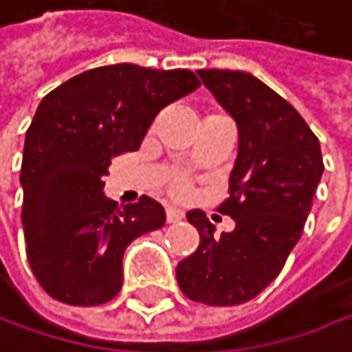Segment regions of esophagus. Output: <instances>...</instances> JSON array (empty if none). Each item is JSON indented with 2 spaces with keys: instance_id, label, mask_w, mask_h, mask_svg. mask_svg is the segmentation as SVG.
<instances>
[{
  "instance_id": "34e87169",
  "label": "esophagus",
  "mask_w": 352,
  "mask_h": 352,
  "mask_svg": "<svg viewBox=\"0 0 352 352\" xmlns=\"http://www.w3.org/2000/svg\"><path fill=\"white\" fill-rule=\"evenodd\" d=\"M184 219V212L179 208H166V223H179Z\"/></svg>"
}]
</instances>
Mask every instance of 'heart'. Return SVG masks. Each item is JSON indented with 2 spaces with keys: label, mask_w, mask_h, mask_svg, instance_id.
<instances>
[{
  "label": "heart",
  "mask_w": 352,
  "mask_h": 352,
  "mask_svg": "<svg viewBox=\"0 0 352 352\" xmlns=\"http://www.w3.org/2000/svg\"><path fill=\"white\" fill-rule=\"evenodd\" d=\"M168 190H170V194H173L175 198H186V196L190 194V184H188V179H184V177H175V179L170 182Z\"/></svg>",
  "instance_id": "1"
}]
</instances>
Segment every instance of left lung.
I'll list each match as a JSON object with an SVG mask.
<instances>
[{
  "label": "left lung",
  "mask_w": 352,
  "mask_h": 352,
  "mask_svg": "<svg viewBox=\"0 0 352 352\" xmlns=\"http://www.w3.org/2000/svg\"><path fill=\"white\" fill-rule=\"evenodd\" d=\"M204 86L237 123L239 150L221 214L235 221L214 235L202 210L188 212L198 250L177 264L184 295L206 305H239L260 295L301 239L324 173L320 140L280 94L248 72L200 69Z\"/></svg>",
  "instance_id": "left-lung-1"
}]
</instances>
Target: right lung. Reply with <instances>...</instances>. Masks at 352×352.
Returning a JSON list of instances; mask_svg holds the SVG:
<instances>
[{
  "label": "right lung",
  "mask_w": 352,
  "mask_h": 352,
  "mask_svg": "<svg viewBox=\"0 0 352 352\" xmlns=\"http://www.w3.org/2000/svg\"><path fill=\"white\" fill-rule=\"evenodd\" d=\"M200 86L190 69L115 63L51 90L26 131L20 184L26 258L38 285L67 305H100L123 285V252L164 225L142 196L117 206L102 194L111 158L140 148L160 109Z\"/></svg>",
  "instance_id": "1"
}]
</instances>
